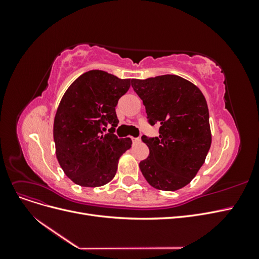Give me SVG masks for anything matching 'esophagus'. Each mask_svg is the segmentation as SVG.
Here are the masks:
<instances>
[{
  "instance_id": "obj_1",
  "label": "esophagus",
  "mask_w": 259,
  "mask_h": 259,
  "mask_svg": "<svg viewBox=\"0 0 259 259\" xmlns=\"http://www.w3.org/2000/svg\"><path fill=\"white\" fill-rule=\"evenodd\" d=\"M132 140H133V143H134V144H136V143H139V142H140V139H139V138H135V137H132Z\"/></svg>"
}]
</instances>
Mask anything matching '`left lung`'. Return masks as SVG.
Masks as SVG:
<instances>
[{
    "label": "left lung",
    "mask_w": 259,
    "mask_h": 259,
    "mask_svg": "<svg viewBox=\"0 0 259 259\" xmlns=\"http://www.w3.org/2000/svg\"><path fill=\"white\" fill-rule=\"evenodd\" d=\"M131 82L149 124L160 125L158 137H142L149 156L139 163L140 170L156 189L178 190L197 175L210 148L206 100L194 84L174 74Z\"/></svg>",
    "instance_id": "8db88e82"
}]
</instances>
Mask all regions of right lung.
Masks as SVG:
<instances>
[{
  "instance_id": "add662e5",
  "label": "right lung",
  "mask_w": 259,
  "mask_h": 259,
  "mask_svg": "<svg viewBox=\"0 0 259 259\" xmlns=\"http://www.w3.org/2000/svg\"><path fill=\"white\" fill-rule=\"evenodd\" d=\"M131 79L101 70L80 75L62 96L54 120L56 156L65 174L82 187H100L114 177L131 138H117L115 107ZM108 124L112 127L105 131Z\"/></svg>"
}]
</instances>
